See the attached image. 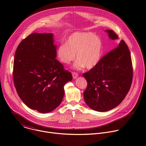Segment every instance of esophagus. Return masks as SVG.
<instances>
[{"label":"esophagus","instance_id":"34e87169","mask_svg":"<svg viewBox=\"0 0 146 146\" xmlns=\"http://www.w3.org/2000/svg\"><path fill=\"white\" fill-rule=\"evenodd\" d=\"M72 76H73V78L75 79V78H76L78 77V74L77 73L73 72H72Z\"/></svg>","mask_w":146,"mask_h":146}]
</instances>
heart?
I'll use <instances>...</instances> for the list:
<instances>
[{
	"label": "heart",
	"instance_id": "obj_1",
	"mask_svg": "<svg viewBox=\"0 0 146 146\" xmlns=\"http://www.w3.org/2000/svg\"><path fill=\"white\" fill-rule=\"evenodd\" d=\"M103 52L100 37L91 33H75L67 39L66 44H60L56 50L57 57L61 63L68 65L76 58L74 68L88 69L96 66Z\"/></svg>",
	"mask_w": 146,
	"mask_h": 146
}]
</instances>
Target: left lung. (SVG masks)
<instances>
[{"label":"left lung","instance_id":"1","mask_svg":"<svg viewBox=\"0 0 146 146\" xmlns=\"http://www.w3.org/2000/svg\"><path fill=\"white\" fill-rule=\"evenodd\" d=\"M106 32L111 39L118 38L113 30ZM82 75L87 81L84 99L91 109L103 112L117 107L128 93L133 78L132 59L127 44L121 40L96 66Z\"/></svg>","mask_w":146,"mask_h":146}]
</instances>
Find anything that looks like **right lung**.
Instances as JSON below:
<instances>
[{
  "label": "right lung",
  "instance_id": "1",
  "mask_svg": "<svg viewBox=\"0 0 146 146\" xmlns=\"http://www.w3.org/2000/svg\"><path fill=\"white\" fill-rule=\"evenodd\" d=\"M52 33H33L21 42L15 53L13 81L25 105L41 113L53 111L64 96L72 73L56 59Z\"/></svg>",
  "mask_w": 146,
  "mask_h": 146
}]
</instances>
